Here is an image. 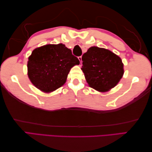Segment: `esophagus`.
Instances as JSON below:
<instances>
[{
    "instance_id": "34e87169",
    "label": "esophagus",
    "mask_w": 152,
    "mask_h": 152,
    "mask_svg": "<svg viewBox=\"0 0 152 152\" xmlns=\"http://www.w3.org/2000/svg\"><path fill=\"white\" fill-rule=\"evenodd\" d=\"M78 59H79V61H80V64H81V63H82V56H79V57H78Z\"/></svg>"
}]
</instances>
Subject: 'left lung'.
Segmentation results:
<instances>
[{
  "mask_svg": "<svg viewBox=\"0 0 152 152\" xmlns=\"http://www.w3.org/2000/svg\"><path fill=\"white\" fill-rule=\"evenodd\" d=\"M82 70L91 88L101 92L114 88L124 73L121 58L111 51L91 47L82 56Z\"/></svg>",
  "mask_w": 152,
  "mask_h": 152,
  "instance_id": "left-lung-1",
  "label": "left lung"
}]
</instances>
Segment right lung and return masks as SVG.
Instances as JSON below:
<instances>
[{
  "label": "right lung",
  "instance_id": "obj_1",
  "mask_svg": "<svg viewBox=\"0 0 152 152\" xmlns=\"http://www.w3.org/2000/svg\"><path fill=\"white\" fill-rule=\"evenodd\" d=\"M79 64L64 44L45 45L34 50L28 57V76L37 88L50 93L63 86L71 68Z\"/></svg>",
  "mask_w": 152,
  "mask_h": 152
}]
</instances>
